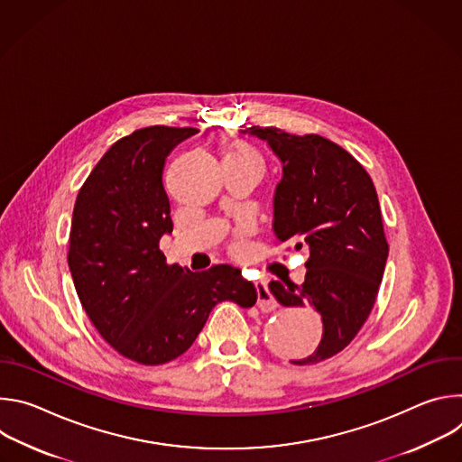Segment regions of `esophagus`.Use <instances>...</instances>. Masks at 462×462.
I'll return each mask as SVG.
<instances>
[{
    "instance_id": "1",
    "label": "esophagus",
    "mask_w": 462,
    "mask_h": 462,
    "mask_svg": "<svg viewBox=\"0 0 462 462\" xmlns=\"http://www.w3.org/2000/svg\"><path fill=\"white\" fill-rule=\"evenodd\" d=\"M255 292H257V307L263 310V312H271L276 309V300L273 296V292L269 291V285L267 282H255Z\"/></svg>"
}]
</instances>
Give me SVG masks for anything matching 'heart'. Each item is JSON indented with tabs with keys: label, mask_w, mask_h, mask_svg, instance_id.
<instances>
[{
	"label": "heart",
	"mask_w": 462,
	"mask_h": 462,
	"mask_svg": "<svg viewBox=\"0 0 462 462\" xmlns=\"http://www.w3.org/2000/svg\"><path fill=\"white\" fill-rule=\"evenodd\" d=\"M236 152H246V153H254V150H250L248 146H239V148H236ZM255 155V153H254Z\"/></svg>",
	"instance_id": "heart-1"
}]
</instances>
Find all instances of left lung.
I'll return each mask as SVG.
<instances>
[{"label":"left lung","mask_w":462,"mask_h":462,"mask_svg":"<svg viewBox=\"0 0 462 462\" xmlns=\"http://www.w3.org/2000/svg\"><path fill=\"white\" fill-rule=\"evenodd\" d=\"M283 162L274 195L278 241L309 248L301 285L271 282L285 305H309L323 321L316 351L292 364L312 365L344 351L369 318L383 276L389 245L374 184L342 146L319 135H292L280 127L252 125Z\"/></svg>","instance_id":"8db88e82"}]
</instances>
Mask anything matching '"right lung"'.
I'll use <instances>...</instances> for the list:
<instances>
[{
  "mask_svg": "<svg viewBox=\"0 0 462 462\" xmlns=\"http://www.w3.org/2000/svg\"><path fill=\"white\" fill-rule=\"evenodd\" d=\"M195 127L150 125L116 141L82 184L68 263L98 335L122 356L161 365L189 349L212 309L252 307V282L217 263L191 273L168 265L159 241L173 230L162 186L168 153Z\"/></svg>",
  "mask_w": 462,
  "mask_h": 462,
  "instance_id": "right-lung-1",
  "label": "right lung"
}]
</instances>
